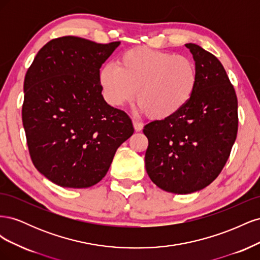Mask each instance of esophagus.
<instances>
[{
	"instance_id": "obj_1",
	"label": "esophagus",
	"mask_w": 260,
	"mask_h": 260,
	"mask_svg": "<svg viewBox=\"0 0 260 260\" xmlns=\"http://www.w3.org/2000/svg\"><path fill=\"white\" fill-rule=\"evenodd\" d=\"M132 123H133V128H135V130L137 132L142 131V129H143V124L142 123L137 121V120H132Z\"/></svg>"
}]
</instances>
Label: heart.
<instances>
[{
    "mask_svg": "<svg viewBox=\"0 0 260 260\" xmlns=\"http://www.w3.org/2000/svg\"><path fill=\"white\" fill-rule=\"evenodd\" d=\"M199 76L195 62L186 56L148 48L125 51L117 65L100 72L104 99L121 107L136 98L139 109L153 119L175 116L190 103Z\"/></svg>",
    "mask_w": 260,
    "mask_h": 260,
    "instance_id": "obj_1",
    "label": "heart"
}]
</instances>
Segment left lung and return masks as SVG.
<instances>
[{
	"instance_id": "1",
	"label": "left lung",
	"mask_w": 260,
	"mask_h": 260,
	"mask_svg": "<svg viewBox=\"0 0 260 260\" xmlns=\"http://www.w3.org/2000/svg\"><path fill=\"white\" fill-rule=\"evenodd\" d=\"M199 81L182 111L147 123L145 168L161 190L190 194L209 185L229 158L238 133V99L216 56L186 43Z\"/></svg>"
}]
</instances>
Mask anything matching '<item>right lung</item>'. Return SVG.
Returning <instances> with one entry per match:
<instances>
[{
  "mask_svg": "<svg viewBox=\"0 0 260 260\" xmlns=\"http://www.w3.org/2000/svg\"><path fill=\"white\" fill-rule=\"evenodd\" d=\"M120 42L53 39L38 52L23 82L22 124L38 171L62 187H90L133 135L124 112L102 95L100 68Z\"/></svg>",
  "mask_w": 260,
  "mask_h": 260,
  "instance_id": "add662e5",
  "label": "right lung"
}]
</instances>
